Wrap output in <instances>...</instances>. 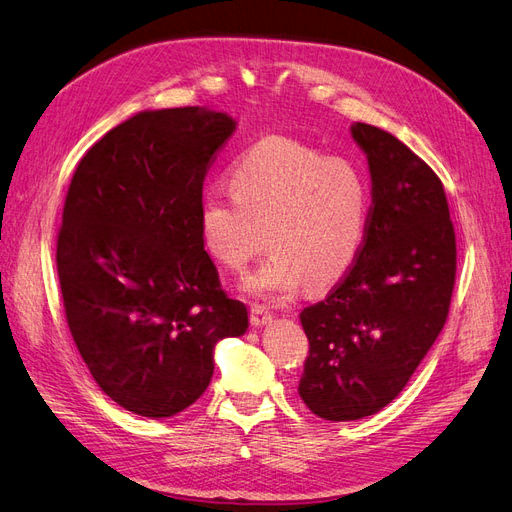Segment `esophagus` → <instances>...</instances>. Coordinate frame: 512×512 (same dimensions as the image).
Returning <instances> with one entry per match:
<instances>
[{
	"instance_id": "1",
	"label": "esophagus",
	"mask_w": 512,
	"mask_h": 512,
	"mask_svg": "<svg viewBox=\"0 0 512 512\" xmlns=\"http://www.w3.org/2000/svg\"><path fill=\"white\" fill-rule=\"evenodd\" d=\"M273 320V314L267 312L265 307H252L250 309V322L254 324V327H265V324H269Z\"/></svg>"
}]
</instances>
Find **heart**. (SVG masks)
I'll use <instances>...</instances> for the list:
<instances>
[{"mask_svg": "<svg viewBox=\"0 0 512 512\" xmlns=\"http://www.w3.org/2000/svg\"><path fill=\"white\" fill-rule=\"evenodd\" d=\"M232 194H207L200 235L228 269H243L265 247L269 258L245 280L254 294H290L303 282H337L361 252L369 192L356 164L299 138L271 134L247 147L228 173Z\"/></svg>", "mask_w": 512, "mask_h": 512, "instance_id": "heart-1", "label": "heart"}]
</instances>
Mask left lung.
Here are the masks:
<instances>
[{
  "label": "left lung",
  "mask_w": 512,
  "mask_h": 512,
  "mask_svg": "<svg viewBox=\"0 0 512 512\" xmlns=\"http://www.w3.org/2000/svg\"><path fill=\"white\" fill-rule=\"evenodd\" d=\"M371 207L361 252L322 301L305 307L299 395L324 421L376 414L401 393L440 335L457 243L440 177L395 138L356 121Z\"/></svg>",
  "instance_id": "8db88e82"
}]
</instances>
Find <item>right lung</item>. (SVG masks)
Instances as JSON below:
<instances>
[{"label": "right lung", "mask_w": 512, "mask_h": 512, "mask_svg": "<svg viewBox=\"0 0 512 512\" xmlns=\"http://www.w3.org/2000/svg\"><path fill=\"white\" fill-rule=\"evenodd\" d=\"M232 132L198 106L138 113L70 181L55 256L68 327L100 389L138 416L192 406L215 344L247 329L200 235L207 170Z\"/></svg>", "instance_id": "obj_1"}]
</instances>
